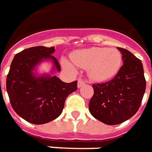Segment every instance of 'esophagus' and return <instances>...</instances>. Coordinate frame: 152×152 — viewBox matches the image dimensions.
<instances>
[{"instance_id": "obj_1", "label": "esophagus", "mask_w": 152, "mask_h": 152, "mask_svg": "<svg viewBox=\"0 0 152 152\" xmlns=\"http://www.w3.org/2000/svg\"><path fill=\"white\" fill-rule=\"evenodd\" d=\"M83 84H84V81L81 78H79L78 80V88H81Z\"/></svg>"}]
</instances>
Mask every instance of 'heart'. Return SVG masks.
Here are the masks:
<instances>
[{"label": "heart", "instance_id": "heart-1", "mask_svg": "<svg viewBox=\"0 0 152 152\" xmlns=\"http://www.w3.org/2000/svg\"><path fill=\"white\" fill-rule=\"evenodd\" d=\"M71 61L76 66L88 69L91 80L104 82L115 77L122 64V55L115 48L92 47L74 51L71 54ZM63 67L75 73L76 69L67 61H62Z\"/></svg>", "mask_w": 152, "mask_h": 152}]
</instances>
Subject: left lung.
Returning a JSON list of instances; mask_svg holds the SVG:
<instances>
[{"instance_id":"obj_1","label":"left lung","mask_w":152,"mask_h":152,"mask_svg":"<svg viewBox=\"0 0 152 152\" xmlns=\"http://www.w3.org/2000/svg\"><path fill=\"white\" fill-rule=\"evenodd\" d=\"M118 50L124 64L110 81L92 85L94 94L89 102L91 115L108 125L119 124L133 117L146 90L142 61L129 50L120 47Z\"/></svg>"}]
</instances>
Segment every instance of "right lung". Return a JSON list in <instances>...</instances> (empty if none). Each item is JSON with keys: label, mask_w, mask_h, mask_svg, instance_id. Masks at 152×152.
Returning a JSON list of instances; mask_svg holds the SVG:
<instances>
[{"label": "right lung", "mask_w": 152, "mask_h": 152, "mask_svg": "<svg viewBox=\"0 0 152 152\" xmlns=\"http://www.w3.org/2000/svg\"><path fill=\"white\" fill-rule=\"evenodd\" d=\"M55 47H34L16 54L6 78V90L14 110L21 118L34 124H47L61 115L65 99L75 91L78 82L69 83L56 76L37 75L36 68L43 61H51L50 73L61 71L52 56Z\"/></svg>", "instance_id": "1"}]
</instances>
